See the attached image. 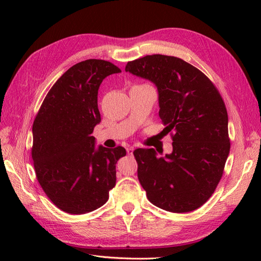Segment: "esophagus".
I'll return each instance as SVG.
<instances>
[{"mask_svg": "<svg viewBox=\"0 0 261 261\" xmlns=\"http://www.w3.org/2000/svg\"><path fill=\"white\" fill-rule=\"evenodd\" d=\"M134 150H135V148H134V147H129V148H126V152H127V154H132V153H134Z\"/></svg>", "mask_w": 261, "mask_h": 261, "instance_id": "esophagus-1", "label": "esophagus"}]
</instances>
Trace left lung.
<instances>
[{"instance_id": "1", "label": "left lung", "mask_w": 261, "mask_h": 261, "mask_svg": "<svg viewBox=\"0 0 261 261\" xmlns=\"http://www.w3.org/2000/svg\"><path fill=\"white\" fill-rule=\"evenodd\" d=\"M125 71L157 86L159 116L171 134L173 152L158 157L136 149L138 178L156 206L174 213L201 207L212 196L230 152L228 112L218 88L185 60L151 55L132 60Z\"/></svg>"}]
</instances>
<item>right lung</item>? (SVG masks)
Segmentation results:
<instances>
[{"label": "right lung", "mask_w": 261, "mask_h": 261, "mask_svg": "<svg viewBox=\"0 0 261 261\" xmlns=\"http://www.w3.org/2000/svg\"><path fill=\"white\" fill-rule=\"evenodd\" d=\"M121 73L112 63L87 59L74 65L48 92L32 125L31 149L39 184L58 208L84 214L101 207L115 186L123 147H95L101 122L97 93L105 77Z\"/></svg>", "instance_id": "right-lung-1"}]
</instances>
